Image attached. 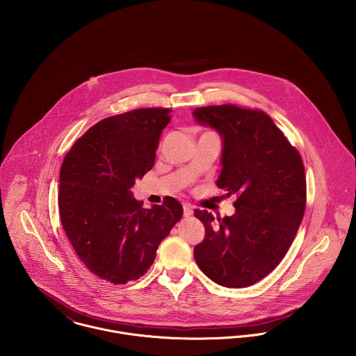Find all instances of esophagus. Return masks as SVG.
Instances as JSON below:
<instances>
[{"label":"esophagus","mask_w":356,"mask_h":356,"mask_svg":"<svg viewBox=\"0 0 356 356\" xmlns=\"http://www.w3.org/2000/svg\"><path fill=\"white\" fill-rule=\"evenodd\" d=\"M184 215H185L186 218L193 215V208H192L189 204H185V205H184Z\"/></svg>","instance_id":"34e87169"}]
</instances>
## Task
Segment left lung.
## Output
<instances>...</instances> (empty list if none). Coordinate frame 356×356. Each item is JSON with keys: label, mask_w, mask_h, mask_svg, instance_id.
<instances>
[{"label": "left lung", "mask_w": 356, "mask_h": 356, "mask_svg": "<svg viewBox=\"0 0 356 356\" xmlns=\"http://www.w3.org/2000/svg\"><path fill=\"white\" fill-rule=\"evenodd\" d=\"M195 120L222 140L218 188L236 196V212L195 211L205 237L195 247L204 274L226 288H245L270 274L288 252L305 209L303 160L271 118L236 105L196 108Z\"/></svg>", "instance_id": "8db88e82"}]
</instances>
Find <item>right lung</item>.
<instances>
[{
    "label": "right lung",
    "instance_id": "right-lung-1",
    "mask_svg": "<svg viewBox=\"0 0 356 356\" xmlns=\"http://www.w3.org/2000/svg\"><path fill=\"white\" fill-rule=\"evenodd\" d=\"M171 109L141 108L102 119L64 157L58 209L82 263L111 284H127L152 266L184 208L168 197L143 208L131 188L154 164Z\"/></svg>",
    "mask_w": 356,
    "mask_h": 356
}]
</instances>
